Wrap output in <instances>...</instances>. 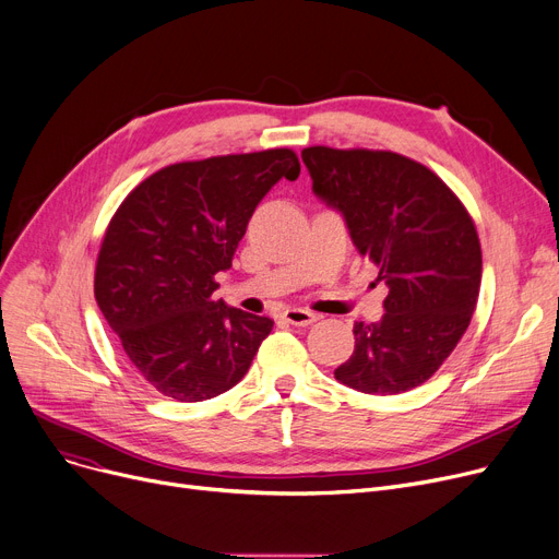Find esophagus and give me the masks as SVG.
I'll return each mask as SVG.
<instances>
[{
	"label": "esophagus",
	"instance_id": "obj_1",
	"mask_svg": "<svg viewBox=\"0 0 559 559\" xmlns=\"http://www.w3.org/2000/svg\"><path fill=\"white\" fill-rule=\"evenodd\" d=\"M283 317H285L287 324H292V326H310L312 321L319 319L317 312L306 310V308H287V310L283 312Z\"/></svg>",
	"mask_w": 559,
	"mask_h": 559
}]
</instances>
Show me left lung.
<instances>
[{
  "label": "left lung",
  "mask_w": 559,
  "mask_h": 559,
  "mask_svg": "<svg viewBox=\"0 0 559 559\" xmlns=\"http://www.w3.org/2000/svg\"><path fill=\"white\" fill-rule=\"evenodd\" d=\"M312 192L344 217L378 267L385 314L356 321V350L335 369L365 394H403L442 367L476 310L483 253L474 219L421 163L392 152L308 146Z\"/></svg>",
  "instance_id": "1"
}]
</instances>
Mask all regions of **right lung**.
Masks as SVG:
<instances>
[{"label":"right lung","instance_id":"obj_1","mask_svg":"<svg viewBox=\"0 0 559 559\" xmlns=\"http://www.w3.org/2000/svg\"><path fill=\"white\" fill-rule=\"evenodd\" d=\"M299 171L289 150L176 163L117 209L97 258L95 299L131 365L160 394L205 401L249 371L274 321L215 301V274L230 270L262 197Z\"/></svg>","mask_w":559,"mask_h":559}]
</instances>
